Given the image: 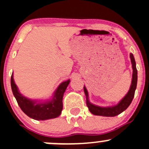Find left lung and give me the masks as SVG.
I'll return each mask as SVG.
<instances>
[{
    "instance_id": "obj_1",
    "label": "left lung",
    "mask_w": 149,
    "mask_h": 149,
    "mask_svg": "<svg viewBox=\"0 0 149 149\" xmlns=\"http://www.w3.org/2000/svg\"><path fill=\"white\" fill-rule=\"evenodd\" d=\"M130 58H131V64H132L133 68V76H132V81H131V85L130 87L129 91L127 94L124 96V98L120 101L117 105L111 107H100V106H95V105L92 104L90 103L88 100V94L86 87H84V93H85L86 96V105L88 108L89 111L93 115L96 116H116L118 114L121 113L122 112L124 111L129 106L131 103L132 102V100L135 94V91L136 88L137 86V69L136 66V61L134 59V55L130 54Z\"/></svg>"
}]
</instances>
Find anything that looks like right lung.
Returning <instances> with one entry per match:
<instances>
[{
	"instance_id": "obj_1",
	"label": "right lung",
	"mask_w": 149,
	"mask_h": 149,
	"mask_svg": "<svg viewBox=\"0 0 149 149\" xmlns=\"http://www.w3.org/2000/svg\"><path fill=\"white\" fill-rule=\"evenodd\" d=\"M69 83V79L61 83L55 91L51 100L38 103L37 101L29 99L21 95L14 82L13 74L10 79L13 93L21 110L30 118L42 120L56 118L61 115L63 109V96Z\"/></svg>"
}]
</instances>
